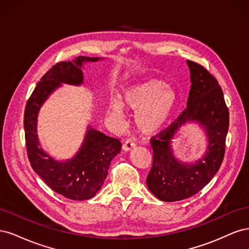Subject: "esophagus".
<instances>
[{
    "label": "esophagus",
    "mask_w": 249,
    "mask_h": 249,
    "mask_svg": "<svg viewBox=\"0 0 249 249\" xmlns=\"http://www.w3.org/2000/svg\"><path fill=\"white\" fill-rule=\"evenodd\" d=\"M135 142L132 139H126L125 142L123 144V149L127 152V150H131L133 147H135Z\"/></svg>",
    "instance_id": "esophagus-1"
}]
</instances>
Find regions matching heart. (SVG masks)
Masks as SVG:
<instances>
[{
	"instance_id": "obj_1",
	"label": "heart",
	"mask_w": 249,
	"mask_h": 249,
	"mask_svg": "<svg viewBox=\"0 0 249 249\" xmlns=\"http://www.w3.org/2000/svg\"><path fill=\"white\" fill-rule=\"evenodd\" d=\"M178 94L166 83L150 79L122 89L118 100L108 103L107 112L117 123L124 117V107L135 112L134 120L140 132L152 135L168 123L178 105Z\"/></svg>"
}]
</instances>
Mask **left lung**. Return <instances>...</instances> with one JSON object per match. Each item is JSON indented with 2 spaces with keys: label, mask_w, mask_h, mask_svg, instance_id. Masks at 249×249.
Here are the masks:
<instances>
[{
  "label": "left lung",
  "mask_w": 249,
  "mask_h": 249,
  "mask_svg": "<svg viewBox=\"0 0 249 249\" xmlns=\"http://www.w3.org/2000/svg\"><path fill=\"white\" fill-rule=\"evenodd\" d=\"M191 88L187 108L168 127L150 139L154 150L146 178L149 191L163 201H178L199 192L219 170L225 152L230 113L218 81L200 64L187 61ZM188 121L198 122L208 136L206 154L193 163L179 162L172 154L171 140Z\"/></svg>",
  "instance_id": "8db88e82"
}]
</instances>
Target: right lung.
Listing matches in <instances>:
<instances>
[{"label": "right lung", "mask_w": 249, "mask_h": 249, "mask_svg": "<svg viewBox=\"0 0 249 249\" xmlns=\"http://www.w3.org/2000/svg\"><path fill=\"white\" fill-rule=\"evenodd\" d=\"M102 58L77 57L72 61L55 64L37 83L26 105L24 115L27 154L33 170L52 190L72 200H86L100 191L108 176L111 161L122 149V142L88 127L77 155L58 162L43 152L37 136V115L42 104L61 83L81 85L82 65Z\"/></svg>", "instance_id": "add662e5"}]
</instances>
